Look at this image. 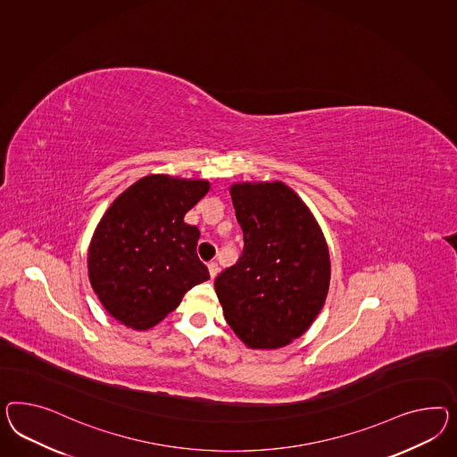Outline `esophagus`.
I'll return each instance as SVG.
<instances>
[{
  "label": "esophagus",
  "instance_id": "esophagus-1",
  "mask_svg": "<svg viewBox=\"0 0 457 457\" xmlns=\"http://www.w3.org/2000/svg\"><path fill=\"white\" fill-rule=\"evenodd\" d=\"M208 270H210L211 278H216L218 272H220V266H218L216 261H211L210 264H208Z\"/></svg>",
  "mask_w": 457,
  "mask_h": 457
}]
</instances>
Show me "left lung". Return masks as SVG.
<instances>
[{"mask_svg":"<svg viewBox=\"0 0 457 457\" xmlns=\"http://www.w3.org/2000/svg\"><path fill=\"white\" fill-rule=\"evenodd\" d=\"M231 197L245 247L216 278V295L245 345L283 347L324 306L331 278L326 239L308 206L279 181L235 185Z\"/></svg>","mask_w":457,"mask_h":457,"instance_id":"1","label":"left lung"}]
</instances>
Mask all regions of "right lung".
Masks as SVG:
<instances>
[{
  "label": "right lung",
  "mask_w": 457,
  "mask_h": 457,
  "mask_svg": "<svg viewBox=\"0 0 457 457\" xmlns=\"http://www.w3.org/2000/svg\"><path fill=\"white\" fill-rule=\"evenodd\" d=\"M208 191V181L151 174L114 199L87 253L89 281L112 318L148 329L210 279L197 258L199 229L185 222Z\"/></svg>",
  "instance_id": "obj_1"
}]
</instances>
